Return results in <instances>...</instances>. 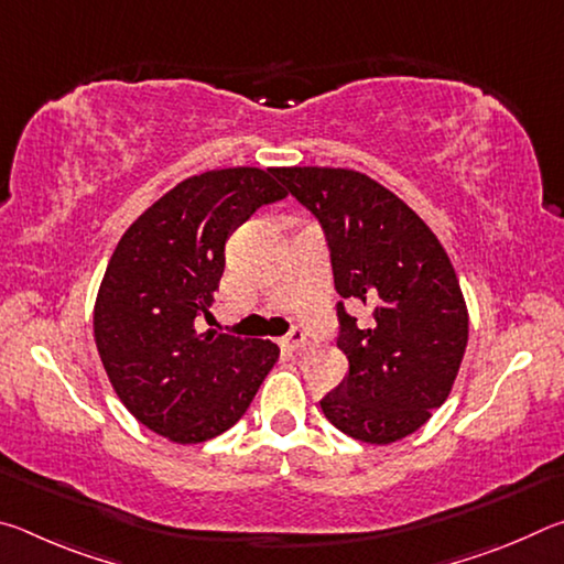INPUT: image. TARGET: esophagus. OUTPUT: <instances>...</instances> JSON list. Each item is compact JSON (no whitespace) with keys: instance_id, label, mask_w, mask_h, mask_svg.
I'll list each match as a JSON object with an SVG mask.
<instances>
[{"instance_id":"esophagus-1","label":"esophagus","mask_w":564,"mask_h":564,"mask_svg":"<svg viewBox=\"0 0 564 564\" xmlns=\"http://www.w3.org/2000/svg\"><path fill=\"white\" fill-rule=\"evenodd\" d=\"M283 346L289 350H301L305 346V333L301 328H291L289 336H283Z\"/></svg>"}]
</instances>
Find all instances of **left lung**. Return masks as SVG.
<instances>
[{
    "mask_svg": "<svg viewBox=\"0 0 564 564\" xmlns=\"http://www.w3.org/2000/svg\"><path fill=\"white\" fill-rule=\"evenodd\" d=\"M275 178L318 218L340 295L348 376L321 400L323 415L373 445L415 433L451 395L467 346L465 299L445 248L413 208L360 171L291 166ZM343 300L369 305L366 327Z\"/></svg>",
    "mask_w": 564,
    "mask_h": 564,
    "instance_id": "1",
    "label": "left lung"
}]
</instances>
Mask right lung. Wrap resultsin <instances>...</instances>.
<instances>
[{
  "instance_id": "obj_1",
  "label": "right lung",
  "mask_w": 564,
  "mask_h": 564,
  "mask_svg": "<svg viewBox=\"0 0 564 564\" xmlns=\"http://www.w3.org/2000/svg\"><path fill=\"white\" fill-rule=\"evenodd\" d=\"M289 196L275 169H216L149 206L113 251L94 340L113 390L149 431L191 445L236 425L279 360L271 340L198 333L212 318L228 236Z\"/></svg>"
}]
</instances>
